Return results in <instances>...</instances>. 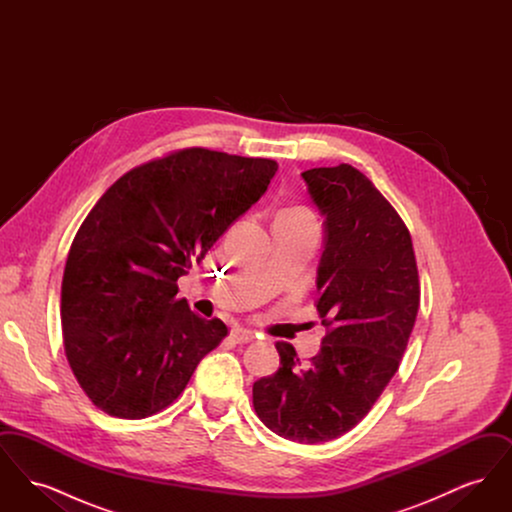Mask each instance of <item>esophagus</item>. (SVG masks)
<instances>
[{
	"mask_svg": "<svg viewBox=\"0 0 512 512\" xmlns=\"http://www.w3.org/2000/svg\"><path fill=\"white\" fill-rule=\"evenodd\" d=\"M230 338H232V341H236V343H249V341L255 340V334L251 330H245V328L236 326V328H232Z\"/></svg>",
	"mask_w": 512,
	"mask_h": 512,
	"instance_id": "1",
	"label": "esophagus"
}]
</instances>
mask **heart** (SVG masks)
<instances>
[{
  "instance_id": "heart-1",
  "label": "heart",
  "mask_w": 512,
  "mask_h": 512,
  "mask_svg": "<svg viewBox=\"0 0 512 512\" xmlns=\"http://www.w3.org/2000/svg\"><path fill=\"white\" fill-rule=\"evenodd\" d=\"M284 215H290V217H311L307 211H301V209H295V211L284 213Z\"/></svg>"
}]
</instances>
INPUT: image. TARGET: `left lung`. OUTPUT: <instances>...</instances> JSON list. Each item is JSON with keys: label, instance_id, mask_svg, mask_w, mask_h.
<instances>
[{"label": "left lung", "instance_id": "8db88e82", "mask_svg": "<svg viewBox=\"0 0 512 512\" xmlns=\"http://www.w3.org/2000/svg\"><path fill=\"white\" fill-rule=\"evenodd\" d=\"M301 178L324 217L317 311L328 332L307 366L278 341L282 366L253 384V407L274 434L320 443L357 426L390 384L420 286L411 234L363 172L341 163Z\"/></svg>", "mask_w": 512, "mask_h": 512}]
</instances>
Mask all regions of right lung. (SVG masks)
I'll return each mask as SVG.
<instances>
[{
    "label": "right lung",
    "instance_id": "add662e5",
    "mask_svg": "<svg viewBox=\"0 0 512 512\" xmlns=\"http://www.w3.org/2000/svg\"><path fill=\"white\" fill-rule=\"evenodd\" d=\"M276 171L272 159L188 147L99 197L67 257L61 326L73 374L103 413L140 420L167 409L224 340L226 324L192 313L176 282Z\"/></svg>",
    "mask_w": 512,
    "mask_h": 512
}]
</instances>
